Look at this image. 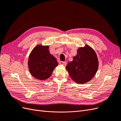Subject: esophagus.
I'll return each instance as SVG.
<instances>
[{"mask_svg": "<svg viewBox=\"0 0 121 121\" xmlns=\"http://www.w3.org/2000/svg\"><path fill=\"white\" fill-rule=\"evenodd\" d=\"M60 64L61 65H67V62L66 61H60Z\"/></svg>", "mask_w": 121, "mask_h": 121, "instance_id": "esophagus-1", "label": "esophagus"}]
</instances>
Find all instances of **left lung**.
Segmentation results:
<instances>
[{
    "label": "left lung",
    "instance_id": "left-lung-1",
    "mask_svg": "<svg viewBox=\"0 0 121 121\" xmlns=\"http://www.w3.org/2000/svg\"><path fill=\"white\" fill-rule=\"evenodd\" d=\"M98 67L97 56L88 45L80 47L77 54L69 62L66 69L71 78L78 83L83 84L90 81L95 75Z\"/></svg>",
    "mask_w": 121,
    "mask_h": 121
}]
</instances>
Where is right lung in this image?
I'll return each instance as SVG.
<instances>
[{
    "label": "right lung",
    "mask_w": 121,
    "mask_h": 121,
    "mask_svg": "<svg viewBox=\"0 0 121 121\" xmlns=\"http://www.w3.org/2000/svg\"><path fill=\"white\" fill-rule=\"evenodd\" d=\"M48 48V46H36L29 57V71L34 77L39 80L48 78L58 65L56 59L50 53Z\"/></svg>",
    "instance_id": "1"
}]
</instances>
